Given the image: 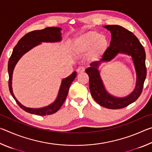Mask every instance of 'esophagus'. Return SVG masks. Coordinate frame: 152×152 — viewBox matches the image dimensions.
Segmentation results:
<instances>
[{
    "label": "esophagus",
    "mask_w": 152,
    "mask_h": 152,
    "mask_svg": "<svg viewBox=\"0 0 152 152\" xmlns=\"http://www.w3.org/2000/svg\"><path fill=\"white\" fill-rule=\"evenodd\" d=\"M85 71V68L84 67H79V68L77 69V72L78 73H82Z\"/></svg>",
    "instance_id": "obj_1"
}]
</instances>
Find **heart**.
I'll return each mask as SVG.
<instances>
[{
	"instance_id": "b5f03b06",
	"label": "heart",
	"mask_w": 152,
	"mask_h": 152,
	"mask_svg": "<svg viewBox=\"0 0 152 152\" xmlns=\"http://www.w3.org/2000/svg\"><path fill=\"white\" fill-rule=\"evenodd\" d=\"M108 47L106 37L96 31H89L77 38L74 44V49L79 53L89 52L93 60H97L104 54Z\"/></svg>"
}]
</instances>
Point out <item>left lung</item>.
Here are the masks:
<instances>
[{
    "label": "left lung",
    "instance_id": "obj_1",
    "mask_svg": "<svg viewBox=\"0 0 152 152\" xmlns=\"http://www.w3.org/2000/svg\"><path fill=\"white\" fill-rule=\"evenodd\" d=\"M104 27L111 33V40L101 60L93 61L90 64L91 67L86 68V72L89 76L90 91L94 101L101 106L110 109H123L135 102L142 92L147 75L145 50L137 37L124 27L117 25H105ZM119 53L132 56L137 75L135 89L123 98L115 97L106 91L97 70L102 62L110 61Z\"/></svg>",
    "mask_w": 152,
    "mask_h": 152
}]
</instances>
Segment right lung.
Listing matches in <instances>:
<instances>
[{"mask_svg":"<svg viewBox=\"0 0 152 152\" xmlns=\"http://www.w3.org/2000/svg\"><path fill=\"white\" fill-rule=\"evenodd\" d=\"M61 28L60 27H46L44 29L33 31L25 35L15 45L12 53L9 58L8 63V72H9V88L12 96L14 98L17 104L23 110L27 113L35 114L37 115H48L53 114L60 109L61 105L65 101L68 93L69 88L72 82L74 81L76 76V72H74L67 78L61 80V86L59 90L58 95L56 101L49 106L40 108V109H31L23 106L17 101L12 92V77L15 66L20 58L28 51L31 50L33 48L39 45L42 42H58L61 40Z\"/></svg>","mask_w":152,"mask_h":152,"instance_id":"add662e5","label":"right lung"}]
</instances>
